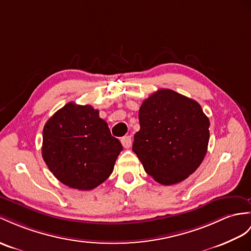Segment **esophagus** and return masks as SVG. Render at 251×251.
Masks as SVG:
<instances>
[{"label":"esophagus","mask_w":251,"mask_h":251,"mask_svg":"<svg viewBox=\"0 0 251 251\" xmlns=\"http://www.w3.org/2000/svg\"><path fill=\"white\" fill-rule=\"evenodd\" d=\"M121 144L122 146L125 147V148H130L131 145H132V139H131V136H124L121 138Z\"/></svg>","instance_id":"esophagus-1"}]
</instances>
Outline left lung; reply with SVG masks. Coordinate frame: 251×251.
I'll list each match as a JSON object with an SVG mask.
<instances>
[{"label": "left lung", "mask_w": 251, "mask_h": 251, "mask_svg": "<svg viewBox=\"0 0 251 251\" xmlns=\"http://www.w3.org/2000/svg\"><path fill=\"white\" fill-rule=\"evenodd\" d=\"M138 118L132 149L147 174L173 185L196 172L210 139V120L197 101L160 89L143 102Z\"/></svg>", "instance_id": "obj_1"}]
</instances>
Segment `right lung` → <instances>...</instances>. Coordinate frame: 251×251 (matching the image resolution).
Segmentation results:
<instances>
[{
  "label": "right lung",
  "mask_w": 251,
  "mask_h": 251,
  "mask_svg": "<svg viewBox=\"0 0 251 251\" xmlns=\"http://www.w3.org/2000/svg\"><path fill=\"white\" fill-rule=\"evenodd\" d=\"M99 111L70 102L47 121L42 157L55 178L79 191L94 189L113 173L122 151Z\"/></svg>",
  "instance_id": "add662e5"
}]
</instances>
